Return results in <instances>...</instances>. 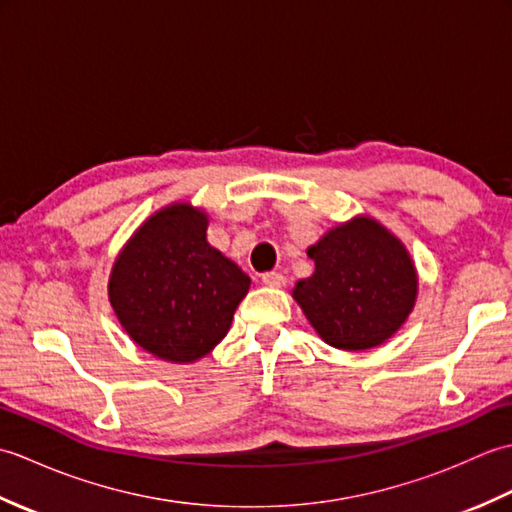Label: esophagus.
Segmentation results:
<instances>
[{"label":"esophagus","instance_id":"obj_1","mask_svg":"<svg viewBox=\"0 0 512 512\" xmlns=\"http://www.w3.org/2000/svg\"><path fill=\"white\" fill-rule=\"evenodd\" d=\"M262 284L268 288H284L286 286V277L281 273H264L262 275Z\"/></svg>","mask_w":512,"mask_h":512}]
</instances>
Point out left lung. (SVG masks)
I'll return each instance as SVG.
<instances>
[{"mask_svg":"<svg viewBox=\"0 0 512 512\" xmlns=\"http://www.w3.org/2000/svg\"><path fill=\"white\" fill-rule=\"evenodd\" d=\"M306 253L314 273L297 281L292 299L336 350L383 345L416 306V264L407 246L374 217L354 215L332 226Z\"/></svg>","mask_w":512,"mask_h":512,"instance_id":"1","label":"left lung"}]
</instances>
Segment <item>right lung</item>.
I'll list each match as a JSON object with an SVG mask.
<instances>
[{
    "instance_id": "right-lung-1",
    "label": "right lung",
    "mask_w": 512,
    "mask_h": 512,
    "mask_svg": "<svg viewBox=\"0 0 512 512\" xmlns=\"http://www.w3.org/2000/svg\"><path fill=\"white\" fill-rule=\"evenodd\" d=\"M209 213L171 202L140 224L116 255L107 297L129 339L151 356L187 365L231 330L250 277L206 242Z\"/></svg>"
}]
</instances>
